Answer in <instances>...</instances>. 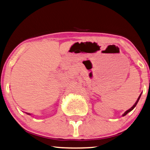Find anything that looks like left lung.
I'll return each mask as SVG.
<instances>
[{"label":"left lung","instance_id":"8db88e82","mask_svg":"<svg viewBox=\"0 0 150 150\" xmlns=\"http://www.w3.org/2000/svg\"><path fill=\"white\" fill-rule=\"evenodd\" d=\"M140 96H141V94H140V96H139V98H138V99H137V101H136V103H135V104L132 107H131V108L130 109H128V110H127V111H126L125 112V113L124 114H123V115H122V116H125V115H127V113H128V112H130L131 111H132V109H134V107L136 106V105H137V103H138V101H139V99H140Z\"/></svg>","mask_w":150,"mask_h":150}]
</instances>
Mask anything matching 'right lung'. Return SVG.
Returning <instances> with one entry per match:
<instances>
[{"mask_svg": "<svg viewBox=\"0 0 150 150\" xmlns=\"http://www.w3.org/2000/svg\"><path fill=\"white\" fill-rule=\"evenodd\" d=\"M28 115H29V114H28Z\"/></svg>", "mask_w": 150, "mask_h": 150, "instance_id": "obj_1", "label": "right lung"}]
</instances>
